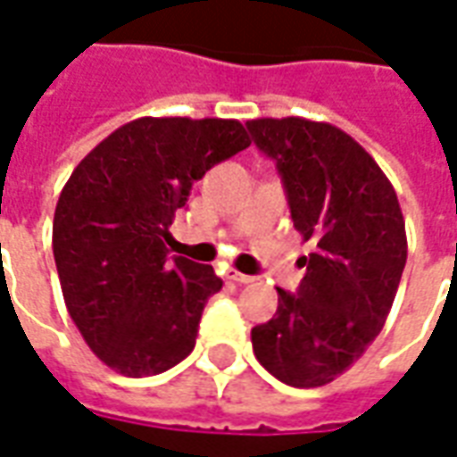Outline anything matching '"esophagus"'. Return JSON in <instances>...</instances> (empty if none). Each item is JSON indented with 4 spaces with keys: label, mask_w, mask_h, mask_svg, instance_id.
Instances as JSON below:
<instances>
[{
    "label": "esophagus",
    "mask_w": 457,
    "mask_h": 457,
    "mask_svg": "<svg viewBox=\"0 0 457 457\" xmlns=\"http://www.w3.org/2000/svg\"><path fill=\"white\" fill-rule=\"evenodd\" d=\"M228 278H229V281H235V284H252V281H254V277H249V274H242V271H237V269H229Z\"/></svg>",
    "instance_id": "34e87169"
}]
</instances>
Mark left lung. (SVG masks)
I'll list each match as a JSON object with an SVG mask.
<instances>
[{
    "label": "left lung",
    "mask_w": 457,
    "mask_h": 457,
    "mask_svg": "<svg viewBox=\"0 0 457 457\" xmlns=\"http://www.w3.org/2000/svg\"><path fill=\"white\" fill-rule=\"evenodd\" d=\"M247 129L277 161L294 228L313 242L301 287L277 288V313L252 328V347L288 386H323L362 357L392 311L406 264L402 208L377 161L333 124L264 117Z\"/></svg>",
    "instance_id": "obj_1"
}]
</instances>
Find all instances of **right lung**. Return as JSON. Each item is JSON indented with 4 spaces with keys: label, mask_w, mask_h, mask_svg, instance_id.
Returning <instances> with one entry per match:
<instances>
[{
    "label": "right lung",
    "mask_w": 457,
    "mask_h": 457,
    "mask_svg": "<svg viewBox=\"0 0 457 457\" xmlns=\"http://www.w3.org/2000/svg\"><path fill=\"white\" fill-rule=\"evenodd\" d=\"M249 144L237 120L141 117L71 173L54 215L55 269L73 323L114 372L161 374L193 353L222 278L169 257V228L193 183Z\"/></svg>",
    "instance_id": "right-lung-1"
}]
</instances>
